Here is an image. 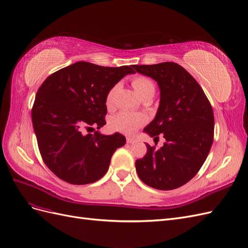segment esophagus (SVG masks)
<instances>
[{
    "instance_id": "esophagus-1",
    "label": "esophagus",
    "mask_w": 248,
    "mask_h": 248,
    "mask_svg": "<svg viewBox=\"0 0 248 248\" xmlns=\"http://www.w3.org/2000/svg\"><path fill=\"white\" fill-rule=\"evenodd\" d=\"M126 142L128 143H135L137 142V139L134 137H126Z\"/></svg>"
}]
</instances>
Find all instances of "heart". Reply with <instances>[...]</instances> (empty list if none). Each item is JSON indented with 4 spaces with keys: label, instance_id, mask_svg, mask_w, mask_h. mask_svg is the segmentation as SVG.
<instances>
[{
    "label": "heart",
    "instance_id": "heart-1",
    "mask_svg": "<svg viewBox=\"0 0 248 248\" xmlns=\"http://www.w3.org/2000/svg\"><path fill=\"white\" fill-rule=\"evenodd\" d=\"M132 84L134 89L141 98L153 97L155 93V85L152 79L145 76H137L133 78ZM118 88V84L114 85L107 94V105H111L114 98V94ZM146 122V117L143 114L122 111L116 114L111 120L113 129L123 132L124 134H134L138 128L143 125Z\"/></svg>",
    "mask_w": 248,
    "mask_h": 248
}]
</instances>
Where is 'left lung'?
Here are the masks:
<instances>
[{
    "mask_svg": "<svg viewBox=\"0 0 248 248\" xmlns=\"http://www.w3.org/2000/svg\"><path fill=\"white\" fill-rule=\"evenodd\" d=\"M135 73L154 79L160 88V105L144 132L166 142L159 150L145 144L146 155L136 161V171L147 186L172 190L199 172L214 139L213 109L202 88L174 62L133 65Z\"/></svg>",
    "mask_w": 248,
    "mask_h": 248,
    "instance_id": "obj_1",
    "label": "left lung"
}]
</instances>
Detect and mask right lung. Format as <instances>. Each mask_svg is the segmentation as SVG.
<instances>
[{
    "label": "right lung",
    "mask_w": 248,
    "mask_h": 248,
    "mask_svg": "<svg viewBox=\"0 0 248 248\" xmlns=\"http://www.w3.org/2000/svg\"><path fill=\"white\" fill-rule=\"evenodd\" d=\"M133 65L105 67L80 61L47 77L39 87L32 108V123L46 165L59 179L74 185L94 183L108 171L112 155L125 143L106 124L109 90L129 74Z\"/></svg>",
    "instance_id": "right-lung-1"
}]
</instances>
